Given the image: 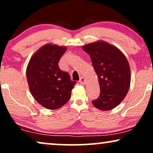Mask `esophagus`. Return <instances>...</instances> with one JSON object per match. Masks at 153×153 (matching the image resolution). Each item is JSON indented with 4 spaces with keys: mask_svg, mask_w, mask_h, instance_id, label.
<instances>
[{
    "mask_svg": "<svg viewBox=\"0 0 153 153\" xmlns=\"http://www.w3.org/2000/svg\"><path fill=\"white\" fill-rule=\"evenodd\" d=\"M80 82L81 84H85L86 83V78L85 77H81L80 80Z\"/></svg>",
    "mask_w": 153,
    "mask_h": 153,
    "instance_id": "34e87169",
    "label": "esophagus"
}]
</instances>
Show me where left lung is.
Returning <instances> with one entry per match:
<instances>
[{"label": "left lung", "mask_w": 153, "mask_h": 153, "mask_svg": "<svg viewBox=\"0 0 153 153\" xmlns=\"http://www.w3.org/2000/svg\"><path fill=\"white\" fill-rule=\"evenodd\" d=\"M90 56L98 76L100 94L92 104L102 111H109L123 101L131 84V70L125 55L115 46L97 41L82 46Z\"/></svg>", "instance_id": "8db88e82"}]
</instances>
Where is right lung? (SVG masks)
Instances as JSON below:
<instances>
[{
  "label": "right lung",
  "mask_w": 153,
  "mask_h": 153,
  "mask_svg": "<svg viewBox=\"0 0 153 153\" xmlns=\"http://www.w3.org/2000/svg\"><path fill=\"white\" fill-rule=\"evenodd\" d=\"M67 50L65 46L46 44L31 57L26 71L30 92L42 107L57 109L71 99L76 82L66 72L60 70L59 60Z\"/></svg>",
  "instance_id": "add662e5"
}]
</instances>
